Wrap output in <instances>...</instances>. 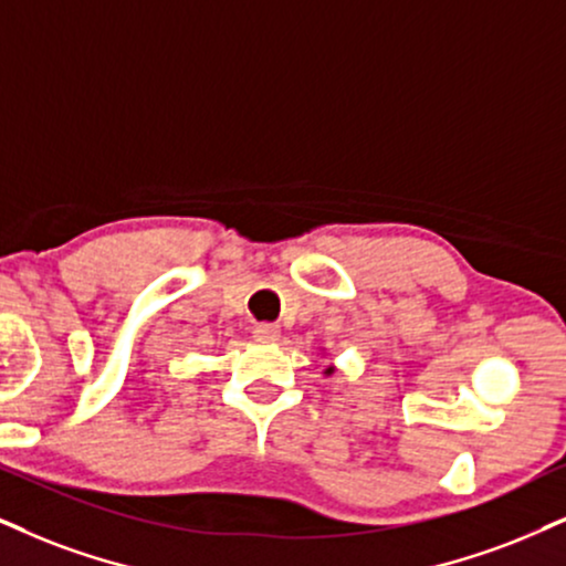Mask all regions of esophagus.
Segmentation results:
<instances>
[{"label":"esophagus","mask_w":566,"mask_h":566,"mask_svg":"<svg viewBox=\"0 0 566 566\" xmlns=\"http://www.w3.org/2000/svg\"><path fill=\"white\" fill-rule=\"evenodd\" d=\"M277 336H281V327H277L275 323L254 325V338L256 340H275Z\"/></svg>","instance_id":"1"}]
</instances>
